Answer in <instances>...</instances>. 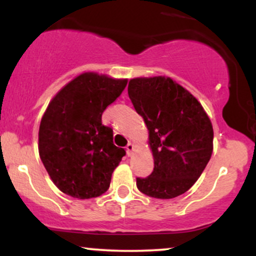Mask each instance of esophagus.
<instances>
[{"instance_id":"34e87169","label":"esophagus","mask_w":256,"mask_h":256,"mask_svg":"<svg viewBox=\"0 0 256 256\" xmlns=\"http://www.w3.org/2000/svg\"><path fill=\"white\" fill-rule=\"evenodd\" d=\"M134 152V146L132 144V143H128V144L126 146V154H128V156H131Z\"/></svg>"}]
</instances>
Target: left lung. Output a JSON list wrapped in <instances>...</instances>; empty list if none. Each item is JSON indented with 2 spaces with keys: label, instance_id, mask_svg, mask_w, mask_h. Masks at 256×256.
I'll use <instances>...</instances> for the list:
<instances>
[{
  "label": "left lung",
  "instance_id": "8db88e82",
  "mask_svg": "<svg viewBox=\"0 0 256 256\" xmlns=\"http://www.w3.org/2000/svg\"><path fill=\"white\" fill-rule=\"evenodd\" d=\"M149 131L154 170L137 178L140 192L173 198L190 189L212 156L213 126L201 104L168 77L134 78L128 88Z\"/></svg>",
  "mask_w": 256,
  "mask_h": 256
}]
</instances>
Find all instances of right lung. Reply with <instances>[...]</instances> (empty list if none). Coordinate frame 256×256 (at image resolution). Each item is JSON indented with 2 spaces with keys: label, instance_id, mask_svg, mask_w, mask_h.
<instances>
[{
  "label": "right lung",
  "instance_id": "obj_1",
  "mask_svg": "<svg viewBox=\"0 0 256 256\" xmlns=\"http://www.w3.org/2000/svg\"><path fill=\"white\" fill-rule=\"evenodd\" d=\"M128 79L85 72L52 98L40 120L38 152L61 192L76 198H98L126 154L114 146L102 113L122 95Z\"/></svg>",
  "mask_w": 256,
  "mask_h": 256
}]
</instances>
